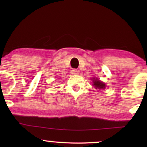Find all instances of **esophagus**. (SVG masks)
<instances>
[{"label":"esophagus","mask_w":147,"mask_h":147,"mask_svg":"<svg viewBox=\"0 0 147 147\" xmlns=\"http://www.w3.org/2000/svg\"><path fill=\"white\" fill-rule=\"evenodd\" d=\"M71 73L72 75H78L79 71L77 70H76V69H72L71 70Z\"/></svg>","instance_id":"1"}]
</instances>
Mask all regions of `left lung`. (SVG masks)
I'll return each instance as SVG.
<instances>
[{"label": "left lung", "mask_w": 147, "mask_h": 147, "mask_svg": "<svg viewBox=\"0 0 147 147\" xmlns=\"http://www.w3.org/2000/svg\"><path fill=\"white\" fill-rule=\"evenodd\" d=\"M93 86H95V88H99V89H104L105 88L106 86L103 82L99 81L98 79H93Z\"/></svg>", "instance_id": "8db88e82"}]
</instances>
